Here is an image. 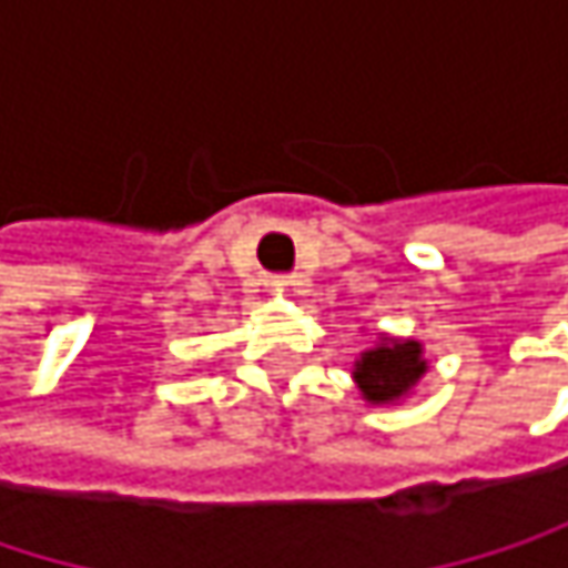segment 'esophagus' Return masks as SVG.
Listing matches in <instances>:
<instances>
[{"label":"esophagus","mask_w":568,"mask_h":568,"mask_svg":"<svg viewBox=\"0 0 568 568\" xmlns=\"http://www.w3.org/2000/svg\"><path fill=\"white\" fill-rule=\"evenodd\" d=\"M270 285H273V292H292L295 280H292V276H273V280H270Z\"/></svg>","instance_id":"1"}]
</instances>
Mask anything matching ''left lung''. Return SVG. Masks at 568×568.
I'll return each mask as SVG.
<instances>
[{"instance_id":"left-lung-1","label":"left lung","mask_w":568,"mask_h":568,"mask_svg":"<svg viewBox=\"0 0 568 568\" xmlns=\"http://www.w3.org/2000/svg\"><path fill=\"white\" fill-rule=\"evenodd\" d=\"M427 365L430 362L424 358V345L417 338L378 332V342L355 358L352 378L372 407H388L400 404L417 388V382L427 375Z\"/></svg>"}]
</instances>
